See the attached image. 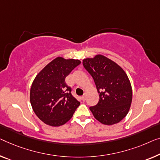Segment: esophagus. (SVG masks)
<instances>
[{
	"instance_id": "obj_1",
	"label": "esophagus",
	"mask_w": 160,
	"mask_h": 160,
	"mask_svg": "<svg viewBox=\"0 0 160 160\" xmlns=\"http://www.w3.org/2000/svg\"><path fill=\"white\" fill-rule=\"evenodd\" d=\"M81 99H82L83 101H85V99H86V96H85V95H82V96L81 97Z\"/></svg>"
}]
</instances>
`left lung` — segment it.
Returning a JSON list of instances; mask_svg holds the SVG:
<instances>
[{
    "instance_id": "left-lung-1",
    "label": "left lung",
    "mask_w": 160,
    "mask_h": 160,
    "mask_svg": "<svg viewBox=\"0 0 160 160\" xmlns=\"http://www.w3.org/2000/svg\"><path fill=\"white\" fill-rule=\"evenodd\" d=\"M82 65L93 78L99 101L90 110L105 125L116 124L126 117L132 101V88L125 71L102 54L85 58Z\"/></svg>"
}]
</instances>
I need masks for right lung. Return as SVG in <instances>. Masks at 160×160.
<instances>
[{
  "label": "right lung",
  "instance_id": "1",
  "mask_svg": "<svg viewBox=\"0 0 160 160\" xmlns=\"http://www.w3.org/2000/svg\"><path fill=\"white\" fill-rule=\"evenodd\" d=\"M80 63L79 59L57 57L34 78L30 89V102L36 115L46 124H65L80 106L65 80Z\"/></svg>",
  "mask_w": 160,
  "mask_h": 160
}]
</instances>
